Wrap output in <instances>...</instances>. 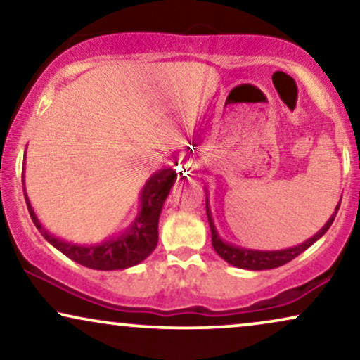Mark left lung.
Listing matches in <instances>:
<instances>
[{
    "mask_svg": "<svg viewBox=\"0 0 360 360\" xmlns=\"http://www.w3.org/2000/svg\"><path fill=\"white\" fill-rule=\"evenodd\" d=\"M339 207H340V202L338 203V207H335L334 213L330 214L328 223H326V225L321 228V230L317 231L314 236H311L309 240L301 243V245L291 246V248H286V250L261 251V250L241 248V246H236V245H233V243L225 241L220 235H218L217 228H214L213 218H212V210H210V207H208V195H207V217H208V223H210V230H212V245L220 258L225 259L228 264L236 266V268L251 269V271H263V269L279 268V266L286 264L291 259L296 258V256H300L302 251H306L311 245H314V243L329 230L330 225H333L335 214H338Z\"/></svg>",
    "mask_w": 360,
    "mask_h": 360,
    "instance_id": "1",
    "label": "left lung"
}]
</instances>
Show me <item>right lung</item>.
<instances>
[{
    "mask_svg": "<svg viewBox=\"0 0 360 360\" xmlns=\"http://www.w3.org/2000/svg\"><path fill=\"white\" fill-rule=\"evenodd\" d=\"M175 180L176 174L174 169H162L155 172L140 191V210L132 225L120 235L107 238L105 241L96 243V245L69 243L49 233L37 220L34 210L31 207L25 188V174H22V190H25L27 212L31 214L32 223L56 250H59L68 258L86 266V268L99 269V271H114V269H127L142 263L157 248L158 218H160L162 207L169 197Z\"/></svg>",
    "mask_w": 360,
    "mask_h": 360,
    "instance_id": "right-lung-1",
    "label": "right lung"
}]
</instances>
